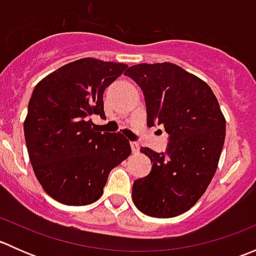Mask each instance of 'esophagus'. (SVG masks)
Here are the masks:
<instances>
[{
	"label": "esophagus",
	"mask_w": 256,
	"mask_h": 256,
	"mask_svg": "<svg viewBox=\"0 0 256 256\" xmlns=\"http://www.w3.org/2000/svg\"><path fill=\"white\" fill-rule=\"evenodd\" d=\"M131 144V150H132V154H138V151H140V146H138V142H130Z\"/></svg>",
	"instance_id": "obj_1"
}]
</instances>
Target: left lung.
Returning a JSON list of instances; mask_svg holds the SVG:
<instances>
[{"mask_svg": "<svg viewBox=\"0 0 256 256\" xmlns=\"http://www.w3.org/2000/svg\"><path fill=\"white\" fill-rule=\"evenodd\" d=\"M141 88L147 126L168 134L164 152L148 147L151 172L132 186L136 208L154 218L184 213L206 192L226 140V118L207 82L172 63L138 64L125 72Z\"/></svg>", "mask_w": 256, "mask_h": 256, "instance_id": "obj_1", "label": "left lung"}]
</instances>
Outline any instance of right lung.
Here are the masks:
<instances>
[{
	"mask_svg": "<svg viewBox=\"0 0 256 256\" xmlns=\"http://www.w3.org/2000/svg\"><path fill=\"white\" fill-rule=\"evenodd\" d=\"M126 68L79 59L49 74L33 90L24 121L28 154L43 190L63 204L99 200L110 171L131 154L125 136L95 131L90 118H106L104 92Z\"/></svg>",
	"mask_w": 256,
	"mask_h": 256,
	"instance_id": "obj_1",
	"label": "right lung"
}]
</instances>
